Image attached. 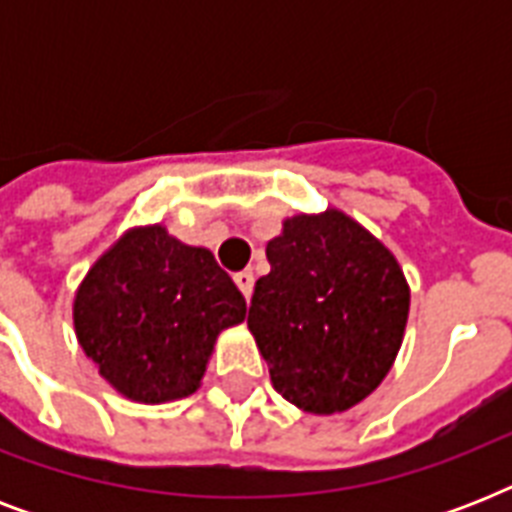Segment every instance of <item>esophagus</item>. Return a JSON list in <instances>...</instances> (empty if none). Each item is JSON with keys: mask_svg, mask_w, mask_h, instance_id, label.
<instances>
[{"mask_svg": "<svg viewBox=\"0 0 512 512\" xmlns=\"http://www.w3.org/2000/svg\"><path fill=\"white\" fill-rule=\"evenodd\" d=\"M233 281H236V287L241 289V295L249 300V297H252V287H255V276H252V271L236 273V276H233Z\"/></svg>", "mask_w": 512, "mask_h": 512, "instance_id": "obj_1", "label": "esophagus"}]
</instances>
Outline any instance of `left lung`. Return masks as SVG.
I'll use <instances>...</instances> for the list:
<instances>
[{
    "mask_svg": "<svg viewBox=\"0 0 512 512\" xmlns=\"http://www.w3.org/2000/svg\"><path fill=\"white\" fill-rule=\"evenodd\" d=\"M247 327L276 393L308 414H340L380 388L409 319L396 255L342 209L297 212L268 241Z\"/></svg>",
    "mask_w": 512,
    "mask_h": 512,
    "instance_id": "1",
    "label": "left lung"
}]
</instances>
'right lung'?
Instances as JSON below:
<instances>
[{
	"instance_id": "obj_1",
	"label": "right lung",
	"mask_w": 512,
	"mask_h": 512,
	"mask_svg": "<svg viewBox=\"0 0 512 512\" xmlns=\"http://www.w3.org/2000/svg\"><path fill=\"white\" fill-rule=\"evenodd\" d=\"M71 319L119 396L170 404L201 388L217 337L247 319V303L207 247L151 223L127 228L90 265Z\"/></svg>"
}]
</instances>
